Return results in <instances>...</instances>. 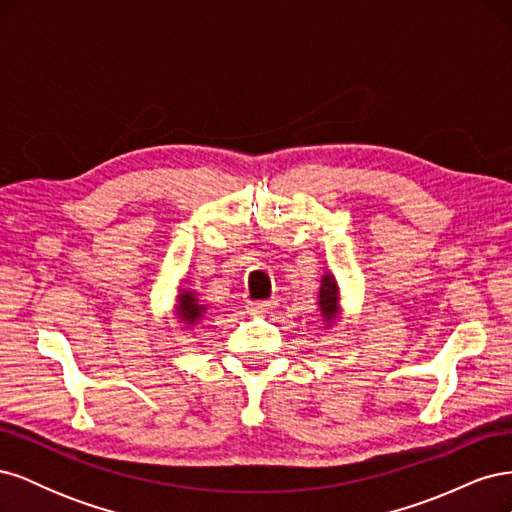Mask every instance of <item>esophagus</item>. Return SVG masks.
<instances>
[{"label": "esophagus", "mask_w": 512, "mask_h": 512, "mask_svg": "<svg viewBox=\"0 0 512 512\" xmlns=\"http://www.w3.org/2000/svg\"><path fill=\"white\" fill-rule=\"evenodd\" d=\"M271 301H250L245 303V312L252 314V316H258V314H267L271 309Z\"/></svg>", "instance_id": "obj_1"}]
</instances>
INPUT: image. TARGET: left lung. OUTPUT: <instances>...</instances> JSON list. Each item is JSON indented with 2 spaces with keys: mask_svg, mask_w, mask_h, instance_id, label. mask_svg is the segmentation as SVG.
I'll list each match as a JSON object with an SVG mask.
<instances>
[{
  "mask_svg": "<svg viewBox=\"0 0 512 512\" xmlns=\"http://www.w3.org/2000/svg\"><path fill=\"white\" fill-rule=\"evenodd\" d=\"M318 312L324 329L335 327L339 318H342V294H339V284L331 271H324L320 277Z\"/></svg>",
  "mask_w": 512,
  "mask_h": 512,
  "instance_id": "1",
  "label": "left lung"
}]
</instances>
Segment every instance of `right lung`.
I'll use <instances>...</instances> for the list:
<instances>
[{"instance_id": "add662e5", "label": "right lung", "mask_w": 512, "mask_h": 512, "mask_svg": "<svg viewBox=\"0 0 512 512\" xmlns=\"http://www.w3.org/2000/svg\"><path fill=\"white\" fill-rule=\"evenodd\" d=\"M207 314V305L200 303L198 292L192 288H183L179 286L177 290V299H175V316L181 322V327L185 329H194L200 320Z\"/></svg>"}]
</instances>
